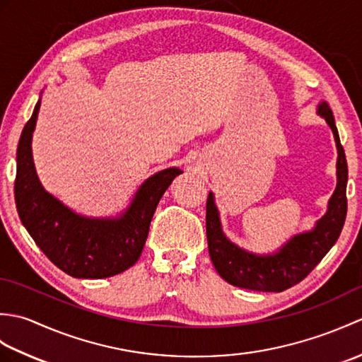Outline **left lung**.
Masks as SVG:
<instances>
[{
  "label": "left lung",
  "mask_w": 362,
  "mask_h": 362,
  "mask_svg": "<svg viewBox=\"0 0 362 362\" xmlns=\"http://www.w3.org/2000/svg\"><path fill=\"white\" fill-rule=\"evenodd\" d=\"M319 115L332 127L337 146V187L329 199L328 211L313 232L292 238L284 247L269 257H258L230 243L221 230L213 194L206 199V241L210 258L218 274L230 284L252 291L281 292L302 281L316 267L339 238L347 216L349 168L334 124L332 109L319 105Z\"/></svg>",
  "instance_id": "left-lung-1"
}]
</instances>
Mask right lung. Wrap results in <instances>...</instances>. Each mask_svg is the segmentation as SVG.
Returning <instances> with one entry per match:
<instances>
[{"mask_svg":"<svg viewBox=\"0 0 362 362\" xmlns=\"http://www.w3.org/2000/svg\"><path fill=\"white\" fill-rule=\"evenodd\" d=\"M40 101L23 129L17 149L15 204L23 226L54 264L76 279H107L132 267L141 255L157 205L180 168L149 177L119 219H88L46 193L37 179L30 140Z\"/></svg>","mask_w":362,"mask_h":362,"instance_id":"right-lung-1","label":"right lung"}]
</instances>
